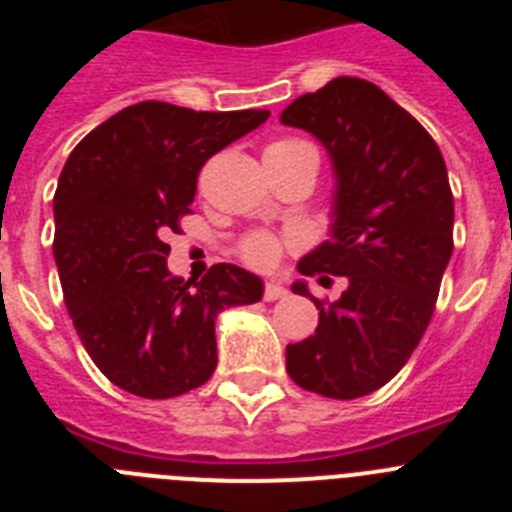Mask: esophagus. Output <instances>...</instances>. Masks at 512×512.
<instances>
[{"label":"esophagus","instance_id":"esophagus-1","mask_svg":"<svg viewBox=\"0 0 512 512\" xmlns=\"http://www.w3.org/2000/svg\"><path fill=\"white\" fill-rule=\"evenodd\" d=\"M282 297H287V289L282 287L279 282H269L264 287V300L274 302V300H282Z\"/></svg>","mask_w":512,"mask_h":512}]
</instances>
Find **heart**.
<instances>
[{"label": "heart", "mask_w": 512, "mask_h": 512, "mask_svg": "<svg viewBox=\"0 0 512 512\" xmlns=\"http://www.w3.org/2000/svg\"><path fill=\"white\" fill-rule=\"evenodd\" d=\"M315 156L318 151L300 138H282L274 140L269 148H266V156ZM297 243V235H277L271 230H251L248 235H243L241 243H238V253L241 259L246 261L253 269H274L282 259L284 248H292Z\"/></svg>", "instance_id": "1"}]
</instances>
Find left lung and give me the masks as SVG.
I'll use <instances>...</instances> for the list:
<instances>
[{"instance_id": "left-lung-1", "label": "left lung", "mask_w": 512, "mask_h": 512, "mask_svg": "<svg viewBox=\"0 0 512 512\" xmlns=\"http://www.w3.org/2000/svg\"><path fill=\"white\" fill-rule=\"evenodd\" d=\"M279 120L320 140L333 161L330 238L297 264L302 277H346L310 338L287 346L302 390L354 400L390 382L423 338L454 251V194L428 130L377 84L338 76Z\"/></svg>"}]
</instances>
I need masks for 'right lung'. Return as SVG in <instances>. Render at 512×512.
Segmentation results:
<instances>
[{
	"instance_id": "obj_1",
	"label": "right lung",
	"mask_w": 512,
	"mask_h": 512,
	"mask_svg": "<svg viewBox=\"0 0 512 512\" xmlns=\"http://www.w3.org/2000/svg\"><path fill=\"white\" fill-rule=\"evenodd\" d=\"M266 117L140 102L71 151L53 197V256L76 333L120 390L166 400L205 384L217 366V312L264 295V282L235 264H215L200 282L174 277L166 235L192 212L207 158Z\"/></svg>"
}]
</instances>
